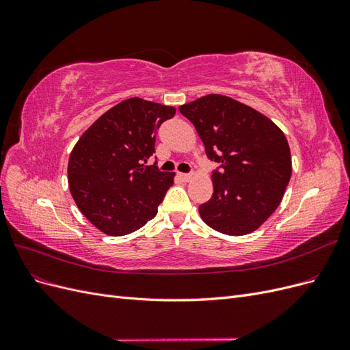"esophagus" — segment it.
Returning a JSON list of instances; mask_svg holds the SVG:
<instances>
[{
    "label": "esophagus",
    "mask_w": 350,
    "mask_h": 350,
    "mask_svg": "<svg viewBox=\"0 0 350 350\" xmlns=\"http://www.w3.org/2000/svg\"><path fill=\"white\" fill-rule=\"evenodd\" d=\"M179 178H181L184 183H188V181H189V179H191V178H193V175H191V174H179Z\"/></svg>",
    "instance_id": "34e87169"
}]
</instances>
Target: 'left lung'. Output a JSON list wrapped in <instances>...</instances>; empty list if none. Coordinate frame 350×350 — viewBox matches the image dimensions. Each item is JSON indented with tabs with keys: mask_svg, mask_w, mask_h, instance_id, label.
Here are the masks:
<instances>
[{
	"mask_svg": "<svg viewBox=\"0 0 350 350\" xmlns=\"http://www.w3.org/2000/svg\"><path fill=\"white\" fill-rule=\"evenodd\" d=\"M191 121L215 171L213 196L198 207L206 225L220 234H251L283 198L292 175L288 140L266 115L224 94H207L179 107Z\"/></svg>",
	"mask_w": 350,
	"mask_h": 350,
	"instance_id": "obj_1",
	"label": "left lung"
}]
</instances>
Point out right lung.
I'll return each instance as SVG.
<instances>
[{
	"mask_svg": "<svg viewBox=\"0 0 350 350\" xmlns=\"http://www.w3.org/2000/svg\"><path fill=\"white\" fill-rule=\"evenodd\" d=\"M174 107L130 98L83 133L68 159V185L81 213L111 237L129 235L157 215L174 172L144 166Z\"/></svg>",
	"mask_w": 350,
	"mask_h": 350,
	"instance_id": "1",
	"label": "right lung"
}]
</instances>
